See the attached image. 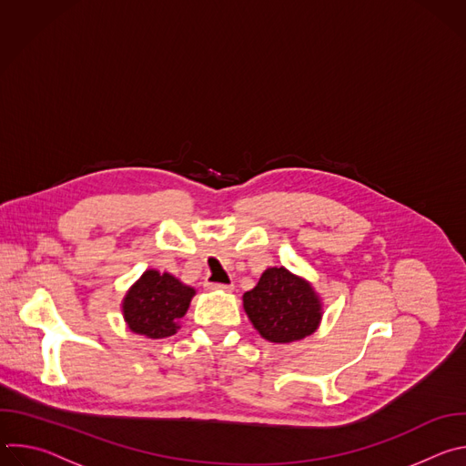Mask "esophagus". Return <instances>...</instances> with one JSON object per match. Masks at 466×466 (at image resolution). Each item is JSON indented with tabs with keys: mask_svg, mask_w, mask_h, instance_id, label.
<instances>
[{
	"mask_svg": "<svg viewBox=\"0 0 466 466\" xmlns=\"http://www.w3.org/2000/svg\"><path fill=\"white\" fill-rule=\"evenodd\" d=\"M207 286H208L210 289H223V291H232V289H234L232 284H212V282H208Z\"/></svg>",
	"mask_w": 466,
	"mask_h": 466,
	"instance_id": "obj_1",
	"label": "esophagus"
}]
</instances>
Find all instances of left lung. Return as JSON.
I'll list each match as a JSON object with an SVG mask.
<instances>
[{
  "label": "left lung",
  "instance_id": "left-lung-1",
  "mask_svg": "<svg viewBox=\"0 0 466 466\" xmlns=\"http://www.w3.org/2000/svg\"><path fill=\"white\" fill-rule=\"evenodd\" d=\"M252 326L271 343L300 341L319 328L322 304L311 284L286 268H269L243 295Z\"/></svg>",
  "mask_w": 466,
  "mask_h": 466
}]
</instances>
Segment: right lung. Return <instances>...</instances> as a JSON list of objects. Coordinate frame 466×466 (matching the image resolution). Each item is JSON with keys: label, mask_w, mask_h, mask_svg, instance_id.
Listing matches in <instances>:
<instances>
[{"label": "right lung", "mask_w": 466, "mask_h": 466, "mask_svg": "<svg viewBox=\"0 0 466 466\" xmlns=\"http://www.w3.org/2000/svg\"><path fill=\"white\" fill-rule=\"evenodd\" d=\"M195 289L169 273L146 271L123 299L127 326L138 336L162 339L180 328L178 320L189 308Z\"/></svg>", "instance_id": "obj_1"}]
</instances>
